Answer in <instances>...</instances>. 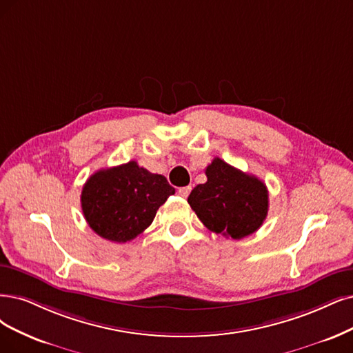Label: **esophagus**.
Masks as SVG:
<instances>
[{
	"instance_id": "esophagus-1",
	"label": "esophagus",
	"mask_w": 353,
	"mask_h": 353,
	"mask_svg": "<svg viewBox=\"0 0 353 353\" xmlns=\"http://www.w3.org/2000/svg\"><path fill=\"white\" fill-rule=\"evenodd\" d=\"M190 190H192V188H190V186H185V188H179L177 193L180 194L181 198H188V196H189V193H190Z\"/></svg>"
}]
</instances>
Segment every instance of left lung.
I'll return each instance as SVG.
<instances>
[{"label":"left lung","mask_w":353,"mask_h":353,"mask_svg":"<svg viewBox=\"0 0 353 353\" xmlns=\"http://www.w3.org/2000/svg\"><path fill=\"white\" fill-rule=\"evenodd\" d=\"M205 174L206 183L194 188L188 202L208 230L241 240L262 227L269 210V193L262 180L218 157Z\"/></svg>","instance_id":"8db88e82"}]
</instances>
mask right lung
Here are the masks:
<instances>
[{
	"label": "right lung",
	"mask_w": 353,
	"mask_h": 353,
	"mask_svg": "<svg viewBox=\"0 0 353 353\" xmlns=\"http://www.w3.org/2000/svg\"><path fill=\"white\" fill-rule=\"evenodd\" d=\"M174 192L164 176L129 161L91 176L81 192V208L97 236L126 243L151 225L159 208Z\"/></svg>",
	"instance_id": "add662e5"
}]
</instances>
